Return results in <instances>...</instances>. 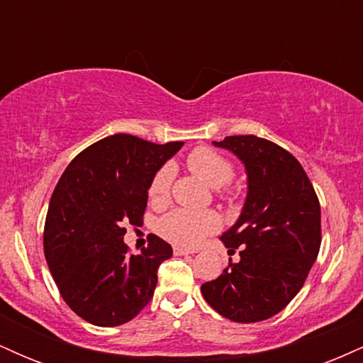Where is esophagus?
I'll return each instance as SVG.
<instances>
[{
    "label": "esophagus",
    "instance_id": "34e87169",
    "mask_svg": "<svg viewBox=\"0 0 363 363\" xmlns=\"http://www.w3.org/2000/svg\"><path fill=\"white\" fill-rule=\"evenodd\" d=\"M196 251L193 249H186V247H174V254L176 256H187V254H194Z\"/></svg>",
    "mask_w": 363,
    "mask_h": 363
}]
</instances>
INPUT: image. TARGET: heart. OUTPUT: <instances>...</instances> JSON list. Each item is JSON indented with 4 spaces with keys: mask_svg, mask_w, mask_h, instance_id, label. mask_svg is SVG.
<instances>
[{
    "mask_svg": "<svg viewBox=\"0 0 363 363\" xmlns=\"http://www.w3.org/2000/svg\"><path fill=\"white\" fill-rule=\"evenodd\" d=\"M187 167L208 186L218 189L232 181L234 165L223 155L211 148H196L187 155ZM174 181V167L164 165L153 176L152 184L148 187V196L153 203L167 201L170 186ZM220 218L213 211H198L177 208L170 213L162 216L158 222V232L162 237L177 245L194 247L201 244L206 235L218 230Z\"/></svg>",
    "mask_w": 363,
    "mask_h": 363,
    "instance_id": "b5f03b06",
    "label": "heart"
}]
</instances>
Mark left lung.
Wrapping results in <instances>:
<instances>
[{"label": "left lung", "mask_w": 363, "mask_h": 363, "mask_svg": "<svg viewBox=\"0 0 363 363\" xmlns=\"http://www.w3.org/2000/svg\"><path fill=\"white\" fill-rule=\"evenodd\" d=\"M247 174L237 222L220 240L239 261L201 285L205 301L234 323H259L298 294L320 247V206L306 170L285 148L254 135L227 136Z\"/></svg>", "instance_id": "obj_1"}]
</instances>
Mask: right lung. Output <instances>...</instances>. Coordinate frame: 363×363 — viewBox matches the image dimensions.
Returning a JSON list of instances; mask_svg holds the SVG:
<instances>
[{"label": "right lung", "mask_w": 363, "mask_h": 363, "mask_svg": "<svg viewBox=\"0 0 363 363\" xmlns=\"http://www.w3.org/2000/svg\"><path fill=\"white\" fill-rule=\"evenodd\" d=\"M182 141L155 145L112 135L73 158L49 201L44 254L61 297L94 326H121L152 301L170 244L152 235L128 254L124 225H138L148 187Z\"/></svg>", "instance_id": "right-lung-1"}]
</instances>
